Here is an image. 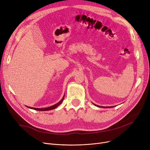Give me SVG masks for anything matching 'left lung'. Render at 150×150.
<instances>
[{"label": "left lung", "mask_w": 150, "mask_h": 150, "mask_svg": "<svg viewBox=\"0 0 150 150\" xmlns=\"http://www.w3.org/2000/svg\"><path fill=\"white\" fill-rule=\"evenodd\" d=\"M94 105H95V104H94ZM100 107H102V106H100ZM112 107H113V106H112ZM102 108H110V107H102Z\"/></svg>", "instance_id": "8db88e82"}]
</instances>
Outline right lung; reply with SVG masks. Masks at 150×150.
I'll list each match as a JSON object with an SVG mask.
<instances>
[{
    "mask_svg": "<svg viewBox=\"0 0 150 150\" xmlns=\"http://www.w3.org/2000/svg\"><path fill=\"white\" fill-rule=\"evenodd\" d=\"M64 96L62 97V100L61 101H59L58 103L55 104V105H54L50 107H49V108H30V107H28V108L35 109V110H37V111H49V110H52V109H55L56 108H57L62 103V101H63V100H64Z\"/></svg>",
    "mask_w": 150,
    "mask_h": 150,
    "instance_id": "right-lung-1",
    "label": "right lung"
}]
</instances>
